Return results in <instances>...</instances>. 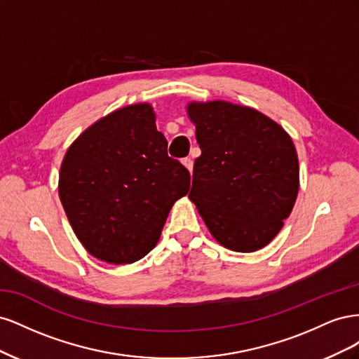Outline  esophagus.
Here are the masks:
<instances>
[{
	"instance_id": "34e87169",
	"label": "esophagus",
	"mask_w": 359,
	"mask_h": 359,
	"mask_svg": "<svg viewBox=\"0 0 359 359\" xmlns=\"http://www.w3.org/2000/svg\"><path fill=\"white\" fill-rule=\"evenodd\" d=\"M182 165L186 166L187 169H189V172L191 173V170H193V160L190 158V157H186V158H182Z\"/></svg>"
}]
</instances>
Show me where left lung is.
Returning a JSON list of instances; mask_svg holds the SVG:
<instances>
[{
	"label": "left lung",
	"instance_id": "obj_1",
	"mask_svg": "<svg viewBox=\"0 0 359 359\" xmlns=\"http://www.w3.org/2000/svg\"><path fill=\"white\" fill-rule=\"evenodd\" d=\"M187 112L202 151L189 198L223 247L256 252L274 240L295 205V145L283 127L252 107L191 102Z\"/></svg>",
	"mask_w": 359,
	"mask_h": 359
}]
</instances>
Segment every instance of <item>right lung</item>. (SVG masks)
<instances>
[{
    "label": "right lung",
    "instance_id": "add662e5",
    "mask_svg": "<svg viewBox=\"0 0 359 359\" xmlns=\"http://www.w3.org/2000/svg\"><path fill=\"white\" fill-rule=\"evenodd\" d=\"M190 172L168 156L148 103L103 116L74 140L61 163L60 199L73 232L94 257L123 265L158 243Z\"/></svg>",
    "mask_w": 359,
    "mask_h": 359
}]
</instances>
